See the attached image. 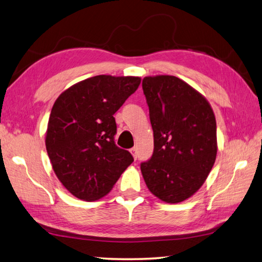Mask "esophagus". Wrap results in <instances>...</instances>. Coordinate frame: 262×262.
<instances>
[{"label": "esophagus", "mask_w": 262, "mask_h": 262, "mask_svg": "<svg viewBox=\"0 0 262 262\" xmlns=\"http://www.w3.org/2000/svg\"><path fill=\"white\" fill-rule=\"evenodd\" d=\"M130 151H131V154L133 156V159L137 160V149H136V148H131Z\"/></svg>", "instance_id": "obj_1"}]
</instances>
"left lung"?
Returning a JSON list of instances; mask_svg holds the SVG:
<instances>
[{"label":"left lung","mask_w":262,"mask_h":262,"mask_svg":"<svg viewBox=\"0 0 262 262\" xmlns=\"http://www.w3.org/2000/svg\"><path fill=\"white\" fill-rule=\"evenodd\" d=\"M142 90L154 132L142 177L157 199L180 203L201 188L215 162L214 113L205 97L176 76H146Z\"/></svg>","instance_id":"obj_1"}]
</instances>
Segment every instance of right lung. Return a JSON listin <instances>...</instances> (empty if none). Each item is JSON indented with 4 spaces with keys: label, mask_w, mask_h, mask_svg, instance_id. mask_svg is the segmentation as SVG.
Instances as JSON below:
<instances>
[{
    "label": "right lung",
    "mask_w": 262,
    "mask_h": 262,
    "mask_svg": "<svg viewBox=\"0 0 262 262\" xmlns=\"http://www.w3.org/2000/svg\"><path fill=\"white\" fill-rule=\"evenodd\" d=\"M141 82L137 76L98 75L68 88L54 101L46 146L52 169L77 199L97 201L133 162L114 141L120 110Z\"/></svg>",
    "instance_id": "add662e5"
}]
</instances>
